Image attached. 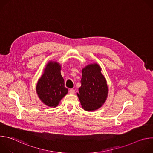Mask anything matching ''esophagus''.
Here are the masks:
<instances>
[{"mask_svg":"<svg viewBox=\"0 0 153 153\" xmlns=\"http://www.w3.org/2000/svg\"><path fill=\"white\" fill-rule=\"evenodd\" d=\"M75 90H73V89H70V91H69V93H70V94H74L75 93Z\"/></svg>","mask_w":153,"mask_h":153,"instance_id":"esophagus-1","label":"esophagus"}]
</instances>
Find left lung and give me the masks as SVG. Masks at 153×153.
<instances>
[{
  "label": "left lung",
  "mask_w": 153,
  "mask_h": 153,
  "mask_svg": "<svg viewBox=\"0 0 153 153\" xmlns=\"http://www.w3.org/2000/svg\"><path fill=\"white\" fill-rule=\"evenodd\" d=\"M96 63L91 64L82 70L81 86L77 93L82 108L91 111L101 107L108 95L106 80Z\"/></svg>",
  "instance_id": "8db88e82"
}]
</instances>
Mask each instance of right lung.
I'll list each match as a JSON object with an SVG mask.
<instances>
[{"label": "right lung", "instance_id": "obj_1", "mask_svg": "<svg viewBox=\"0 0 153 153\" xmlns=\"http://www.w3.org/2000/svg\"><path fill=\"white\" fill-rule=\"evenodd\" d=\"M36 91L43 103L54 107L68 93V90L65 86L59 64L53 62L48 63L44 74L38 81Z\"/></svg>", "mask_w": 153, "mask_h": 153}]
</instances>
